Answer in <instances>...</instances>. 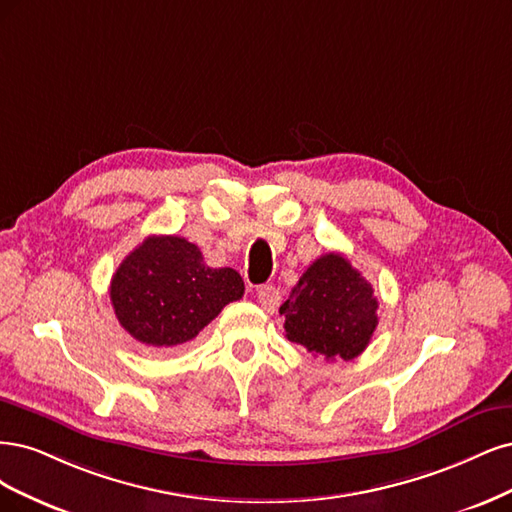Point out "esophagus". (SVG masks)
<instances>
[{
    "instance_id": "1",
    "label": "esophagus",
    "mask_w": 512,
    "mask_h": 512,
    "mask_svg": "<svg viewBox=\"0 0 512 512\" xmlns=\"http://www.w3.org/2000/svg\"><path fill=\"white\" fill-rule=\"evenodd\" d=\"M257 302L261 304L263 310H274L280 302V295H278V289H274L272 285H261L257 289Z\"/></svg>"
}]
</instances>
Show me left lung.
<instances>
[{
    "label": "left lung",
    "instance_id": "8db88e82",
    "mask_svg": "<svg viewBox=\"0 0 512 512\" xmlns=\"http://www.w3.org/2000/svg\"><path fill=\"white\" fill-rule=\"evenodd\" d=\"M378 300L368 280L340 253L312 261L280 306L287 340L327 361L364 353L374 329Z\"/></svg>",
    "mask_w": 512,
    "mask_h": 512
}]
</instances>
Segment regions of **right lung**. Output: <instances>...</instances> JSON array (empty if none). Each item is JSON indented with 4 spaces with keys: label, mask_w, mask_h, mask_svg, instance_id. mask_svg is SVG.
<instances>
[{
    "label": "right lung",
    "mask_w": 512,
    "mask_h": 512,
    "mask_svg": "<svg viewBox=\"0 0 512 512\" xmlns=\"http://www.w3.org/2000/svg\"><path fill=\"white\" fill-rule=\"evenodd\" d=\"M242 295L236 270L208 268L202 251L180 236H148L110 283L114 315L148 349H174L193 340Z\"/></svg>",
    "instance_id": "add662e5"
}]
</instances>
